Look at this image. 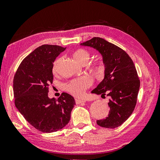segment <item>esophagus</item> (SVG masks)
Masks as SVG:
<instances>
[{
  "mask_svg": "<svg viewBox=\"0 0 160 160\" xmlns=\"http://www.w3.org/2000/svg\"><path fill=\"white\" fill-rule=\"evenodd\" d=\"M75 103H76L77 104L84 103H85V101L83 99H79V98H75Z\"/></svg>",
  "mask_w": 160,
  "mask_h": 160,
  "instance_id": "1",
  "label": "esophagus"
}]
</instances>
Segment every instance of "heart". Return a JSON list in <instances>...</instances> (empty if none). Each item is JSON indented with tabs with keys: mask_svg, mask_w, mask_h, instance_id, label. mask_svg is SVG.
<instances>
[{
	"mask_svg": "<svg viewBox=\"0 0 160 160\" xmlns=\"http://www.w3.org/2000/svg\"><path fill=\"white\" fill-rule=\"evenodd\" d=\"M72 56L78 63L83 64V63H88L90 54L88 50L80 48L75 50L73 54H72ZM60 61L61 58H58L57 59L55 60L53 67H52V71L54 72L57 71V68ZM94 70L98 76L103 75L104 71H105L103 63L99 62L96 63L94 67ZM92 82L93 80L91 78L87 76V75H84V76L72 79L67 83H66L64 85V89L68 92L71 93V94L75 96V97H81L84 94L85 90L92 86Z\"/></svg>",
	"mask_w": 160,
	"mask_h": 160,
	"instance_id": "heart-1",
	"label": "heart"
}]
</instances>
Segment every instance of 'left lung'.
<instances>
[{"label":"left lung","instance_id":"obj_1","mask_svg":"<svg viewBox=\"0 0 160 160\" xmlns=\"http://www.w3.org/2000/svg\"><path fill=\"white\" fill-rule=\"evenodd\" d=\"M80 45L99 52L105 66L103 80L92 93L109 97L110 112L97 123L104 128L118 127L132 114L137 102L140 80L134 63L125 51L101 38L94 37Z\"/></svg>","mask_w":160,"mask_h":160}]
</instances>
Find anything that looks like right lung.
Wrapping results in <instances>:
<instances>
[{"label":"right lung","mask_w":160,"mask_h":160,"mask_svg":"<svg viewBox=\"0 0 160 160\" xmlns=\"http://www.w3.org/2000/svg\"><path fill=\"white\" fill-rule=\"evenodd\" d=\"M65 50L59 45L40 46L24 58L14 76L15 106L28 123L44 133L63 128L75 105L74 98L66 92L58 99L48 97L53 62Z\"/></svg>","instance_id":"1"}]
</instances>
